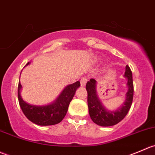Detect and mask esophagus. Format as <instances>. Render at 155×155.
Masks as SVG:
<instances>
[{
    "instance_id": "1",
    "label": "esophagus",
    "mask_w": 155,
    "mask_h": 155,
    "mask_svg": "<svg viewBox=\"0 0 155 155\" xmlns=\"http://www.w3.org/2000/svg\"><path fill=\"white\" fill-rule=\"evenodd\" d=\"M87 82V79L86 78H82L81 80V87H85L86 84Z\"/></svg>"
}]
</instances>
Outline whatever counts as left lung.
I'll return each instance as SVG.
<instances>
[{"label":"left lung","instance_id":"1","mask_svg":"<svg viewBox=\"0 0 155 155\" xmlns=\"http://www.w3.org/2000/svg\"><path fill=\"white\" fill-rule=\"evenodd\" d=\"M124 77L127 80V92L125 94V101L118 108L113 111H110L105 108L98 96L97 91H96L97 82L96 80L91 78L90 81L87 83L86 89L87 91L89 114L92 120L99 126H114L121 121L127 114L131 107L133 98V74L128 65H126Z\"/></svg>","mask_w":155,"mask_h":155}]
</instances>
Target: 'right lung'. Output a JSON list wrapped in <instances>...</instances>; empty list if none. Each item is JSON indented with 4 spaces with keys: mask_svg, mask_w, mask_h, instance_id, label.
<instances>
[{
    "mask_svg": "<svg viewBox=\"0 0 155 155\" xmlns=\"http://www.w3.org/2000/svg\"><path fill=\"white\" fill-rule=\"evenodd\" d=\"M29 64L30 62H28L26 65H28ZM80 86V81L69 84L63 89L62 93L53 102L44 105H36L28 103L22 99L20 94L22 85L19 82L18 86L19 105L25 117L32 123L40 126L57 124L65 117L68 105Z\"/></svg>",
    "mask_w": 155,
    "mask_h": 155,
    "instance_id": "1",
    "label": "right lung"
}]
</instances>
